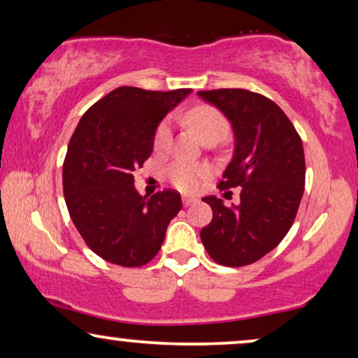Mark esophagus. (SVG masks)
<instances>
[{
    "label": "esophagus",
    "instance_id": "esophagus-1",
    "mask_svg": "<svg viewBox=\"0 0 358 358\" xmlns=\"http://www.w3.org/2000/svg\"><path fill=\"white\" fill-rule=\"evenodd\" d=\"M182 203H184V207H189V205L195 203V199H194V197H187V195H184V197H182Z\"/></svg>",
    "mask_w": 358,
    "mask_h": 358
}]
</instances>
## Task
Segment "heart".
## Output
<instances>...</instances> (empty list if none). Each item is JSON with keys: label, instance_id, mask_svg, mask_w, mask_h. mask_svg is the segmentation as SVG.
<instances>
[{"label": "heart", "instance_id": "heart-1", "mask_svg": "<svg viewBox=\"0 0 358 358\" xmlns=\"http://www.w3.org/2000/svg\"><path fill=\"white\" fill-rule=\"evenodd\" d=\"M185 124L192 129L203 143H217L223 140L229 130L228 119L217 107L208 104H199L190 107L184 115ZM171 140V125L168 120H163L156 127L153 136V148L156 153H163L168 148ZM166 178L176 189L182 192H194L199 189L202 180L207 178V169L203 166L176 161L166 169Z\"/></svg>", "mask_w": 358, "mask_h": 358}]
</instances>
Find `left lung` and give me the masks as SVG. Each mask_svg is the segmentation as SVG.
Here are the masks:
<instances>
[{"mask_svg": "<svg viewBox=\"0 0 358 358\" xmlns=\"http://www.w3.org/2000/svg\"><path fill=\"white\" fill-rule=\"evenodd\" d=\"M231 122L234 155L220 190L239 187V203L203 197L213 218L200 231L208 256L227 267L259 261L278 246L295 222L305 190L300 135L280 107L248 90L199 91ZM229 192V190H228Z\"/></svg>", "mask_w": 358, "mask_h": 358, "instance_id": "left-lung-1", "label": "left lung"}]
</instances>
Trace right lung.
<instances>
[{"mask_svg": "<svg viewBox=\"0 0 358 358\" xmlns=\"http://www.w3.org/2000/svg\"><path fill=\"white\" fill-rule=\"evenodd\" d=\"M189 92L117 87L85 112L68 143L63 161L68 212L87 248L107 262L148 264L182 208L173 189L150 199L140 195L134 173L151 156L156 127Z\"/></svg>", "mask_w": 358, "mask_h": 358, "instance_id": "obj_1", "label": "right lung"}]
</instances>
